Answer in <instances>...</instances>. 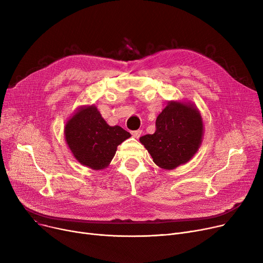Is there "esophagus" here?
I'll return each mask as SVG.
<instances>
[{
    "label": "esophagus",
    "instance_id": "obj_1",
    "mask_svg": "<svg viewBox=\"0 0 263 263\" xmlns=\"http://www.w3.org/2000/svg\"><path fill=\"white\" fill-rule=\"evenodd\" d=\"M142 130H135V131H132L131 134L133 135V137H135V139H139V137L142 135Z\"/></svg>",
    "mask_w": 263,
    "mask_h": 263
}]
</instances>
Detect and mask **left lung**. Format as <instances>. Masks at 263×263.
Instances as JSON below:
<instances>
[{
    "label": "left lung",
    "instance_id": "1",
    "mask_svg": "<svg viewBox=\"0 0 263 263\" xmlns=\"http://www.w3.org/2000/svg\"><path fill=\"white\" fill-rule=\"evenodd\" d=\"M156 127L154 134L142 136L140 142L159 167L175 170L196 155L202 142L203 122L194 104L170 101L157 117Z\"/></svg>",
    "mask_w": 263,
    "mask_h": 263
}]
</instances>
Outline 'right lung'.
Returning a JSON list of instances; mask_svg holds the SVG:
<instances>
[{"instance_id":"add662e5","label":"right lung","mask_w":263,"mask_h":263,"mask_svg":"<svg viewBox=\"0 0 263 263\" xmlns=\"http://www.w3.org/2000/svg\"><path fill=\"white\" fill-rule=\"evenodd\" d=\"M64 134L74 159L93 171L107 167L117 146L131 136L119 126H108L95 104L79 107L67 120Z\"/></svg>"}]
</instances>
